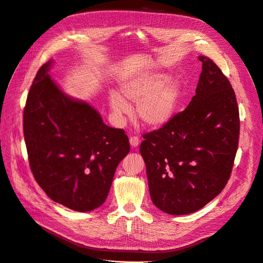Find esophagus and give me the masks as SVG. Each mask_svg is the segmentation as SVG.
<instances>
[{"label": "esophagus", "instance_id": "1", "mask_svg": "<svg viewBox=\"0 0 263 263\" xmlns=\"http://www.w3.org/2000/svg\"><path fill=\"white\" fill-rule=\"evenodd\" d=\"M129 142L132 147H137L139 145V138L137 136H132L129 138Z\"/></svg>", "mask_w": 263, "mask_h": 263}]
</instances>
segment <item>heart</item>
I'll list each match as a JSON object with an SVG mask.
<instances>
[{"instance_id":"obj_1","label":"heart","mask_w":263,"mask_h":263,"mask_svg":"<svg viewBox=\"0 0 263 263\" xmlns=\"http://www.w3.org/2000/svg\"><path fill=\"white\" fill-rule=\"evenodd\" d=\"M121 97L112 93L109 103L116 118L128 113L127 102H137L136 114L140 122L153 128L168 123L176 112L181 95V86L174 79L162 74H146L121 84Z\"/></svg>"}]
</instances>
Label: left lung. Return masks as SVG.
<instances>
[{"mask_svg":"<svg viewBox=\"0 0 263 263\" xmlns=\"http://www.w3.org/2000/svg\"><path fill=\"white\" fill-rule=\"evenodd\" d=\"M195 95L140 145L151 200L159 210L184 215L216 197L232 174L239 140V109L227 77L205 55Z\"/></svg>","mask_w":263,"mask_h":263,"instance_id":"left-lung-1","label":"left lung"}]
</instances>
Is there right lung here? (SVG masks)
Segmentation results:
<instances>
[{"label": "right lung", "instance_id": "obj_1", "mask_svg": "<svg viewBox=\"0 0 263 263\" xmlns=\"http://www.w3.org/2000/svg\"><path fill=\"white\" fill-rule=\"evenodd\" d=\"M50 65L38 70L24 108L29 166L52 201L89 212L105 202L129 140L124 129L103 123L87 103L63 93L48 74Z\"/></svg>", "mask_w": 263, "mask_h": 263}]
</instances>
